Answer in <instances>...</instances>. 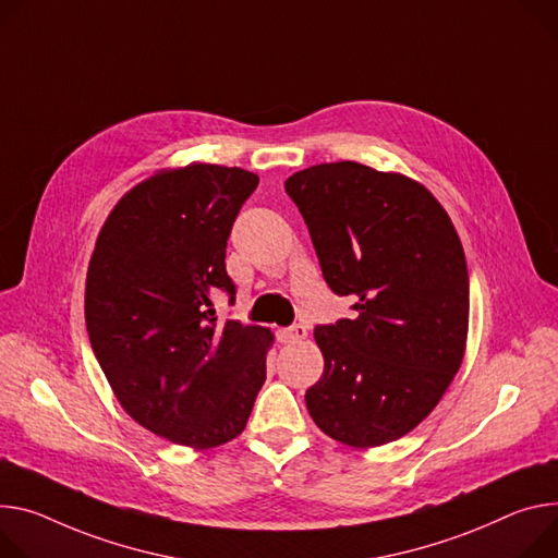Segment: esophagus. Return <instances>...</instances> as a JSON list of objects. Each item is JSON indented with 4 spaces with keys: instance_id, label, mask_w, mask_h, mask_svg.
Wrapping results in <instances>:
<instances>
[{
    "instance_id": "esophagus-1",
    "label": "esophagus",
    "mask_w": 558,
    "mask_h": 558,
    "mask_svg": "<svg viewBox=\"0 0 558 558\" xmlns=\"http://www.w3.org/2000/svg\"><path fill=\"white\" fill-rule=\"evenodd\" d=\"M305 338H307V329L302 325H291V327H284V329L278 331V340L282 344H293V342H300Z\"/></svg>"
}]
</instances>
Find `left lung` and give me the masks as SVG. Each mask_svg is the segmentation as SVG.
<instances>
[{
  "mask_svg": "<svg viewBox=\"0 0 558 558\" xmlns=\"http://www.w3.org/2000/svg\"><path fill=\"white\" fill-rule=\"evenodd\" d=\"M323 276L356 318L316 327L325 369L305 393L314 423L349 447L418 427L461 369L470 329L465 251L434 193L396 171L329 162L287 178Z\"/></svg>",
  "mask_w": 558,
  "mask_h": 558,
  "instance_id": "8db88e82",
  "label": "left lung"
}]
</instances>
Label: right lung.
Returning <instances> with one entry per match:
<instances>
[{
    "label": "right lung",
    "instance_id": "1",
    "mask_svg": "<svg viewBox=\"0 0 558 558\" xmlns=\"http://www.w3.org/2000/svg\"><path fill=\"white\" fill-rule=\"evenodd\" d=\"M260 178L191 162L129 189L97 233L84 316L122 410L175 445L211 449L242 434L267 378L274 333L218 320L233 295L227 238Z\"/></svg>",
    "mask_w": 558,
    "mask_h": 558
}]
</instances>
